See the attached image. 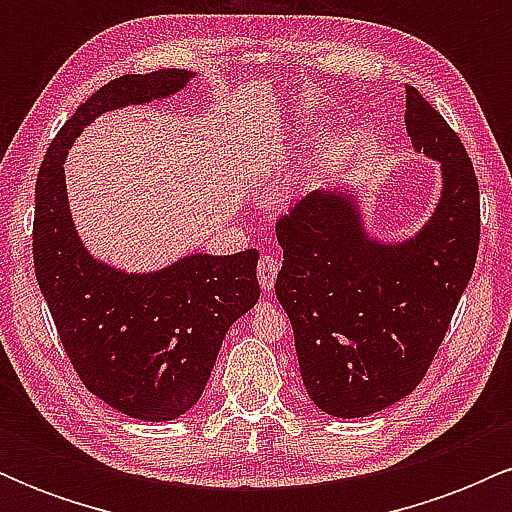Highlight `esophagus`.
I'll return each instance as SVG.
<instances>
[{
    "instance_id": "34e87169",
    "label": "esophagus",
    "mask_w": 512,
    "mask_h": 512,
    "mask_svg": "<svg viewBox=\"0 0 512 512\" xmlns=\"http://www.w3.org/2000/svg\"><path fill=\"white\" fill-rule=\"evenodd\" d=\"M276 274H279V262L272 255H262L260 262H257V279H260L264 291L274 289Z\"/></svg>"
}]
</instances>
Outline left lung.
Instances as JSON below:
<instances>
[{"label":"left lung","mask_w":512,"mask_h":512,"mask_svg":"<svg viewBox=\"0 0 512 512\" xmlns=\"http://www.w3.org/2000/svg\"><path fill=\"white\" fill-rule=\"evenodd\" d=\"M407 132L440 163V199L414 236L370 238L354 192L325 187L276 223L289 315L315 407L358 419L414 392L467 289L479 250V182L448 122L407 86Z\"/></svg>","instance_id":"obj_1"}]
</instances>
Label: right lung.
Masks as SVG:
<instances>
[{
    "label": "right lung",
    "instance_id": "obj_1",
    "mask_svg": "<svg viewBox=\"0 0 512 512\" xmlns=\"http://www.w3.org/2000/svg\"><path fill=\"white\" fill-rule=\"evenodd\" d=\"M190 79L158 69L105 84L64 122L35 182V276L64 351L93 395L142 421L178 419L199 402L228 327L260 298V252H195L156 272L110 267L76 233L64 158L96 117L175 96Z\"/></svg>",
    "mask_w": 512,
    "mask_h": 512
}]
</instances>
